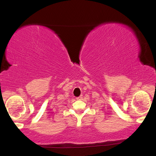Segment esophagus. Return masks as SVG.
<instances>
[{
	"instance_id": "34e87169",
	"label": "esophagus",
	"mask_w": 156,
	"mask_h": 156,
	"mask_svg": "<svg viewBox=\"0 0 156 156\" xmlns=\"http://www.w3.org/2000/svg\"><path fill=\"white\" fill-rule=\"evenodd\" d=\"M82 99V96H80V97H76V99H77V100H81Z\"/></svg>"
}]
</instances>
